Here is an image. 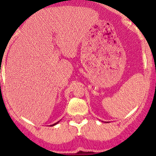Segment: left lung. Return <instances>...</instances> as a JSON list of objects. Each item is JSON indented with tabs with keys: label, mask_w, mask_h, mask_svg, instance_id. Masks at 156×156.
Returning <instances> with one entry per match:
<instances>
[{
	"label": "left lung",
	"mask_w": 156,
	"mask_h": 156,
	"mask_svg": "<svg viewBox=\"0 0 156 156\" xmlns=\"http://www.w3.org/2000/svg\"><path fill=\"white\" fill-rule=\"evenodd\" d=\"M107 123H108V122H107Z\"/></svg>",
	"instance_id": "left-lung-1"
}]
</instances>
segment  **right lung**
I'll return each instance as SVG.
<instances>
[{"label":"right lung","mask_w":156,"mask_h":156,"mask_svg":"<svg viewBox=\"0 0 156 156\" xmlns=\"http://www.w3.org/2000/svg\"><path fill=\"white\" fill-rule=\"evenodd\" d=\"M59 121H58V122H56V123H55V124H52V125H50L51 126H55V125H56V124H58L59 123Z\"/></svg>","instance_id":"right-lung-1"}]
</instances>
